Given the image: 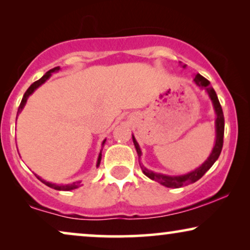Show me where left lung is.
<instances>
[{"label": "left lung", "mask_w": 250, "mask_h": 250, "mask_svg": "<svg viewBox=\"0 0 250 250\" xmlns=\"http://www.w3.org/2000/svg\"><path fill=\"white\" fill-rule=\"evenodd\" d=\"M183 68H186V64H183ZM194 83H196L197 86L200 88H204L206 90L208 97L211 100V104H213L215 115H216V119H215V131H216V138H215V145L213 146V150H211L210 155L208 156V158L205 160V162L201 164V165L196 168L192 172L182 174V175H167V174H162V173H156L152 172L148 168H146L145 165L140 164V167H141L143 174L146 176H148L149 179L152 181H156L162 186L166 188H172V189H177V188L189 186L191 183L197 182L200 177H203L205 173L207 172L208 169L210 168L211 166L214 165V163L218 159V157L221 155L222 146H223V136H224V116H223V110H222V107L220 104V101H218V98L216 95V92L213 87L210 86L209 81L206 80L204 76H201L200 74H197L196 77L193 80ZM133 143H134L136 152H138L139 158L142 155L141 149H140L139 143L136 142L134 135H132Z\"/></svg>", "instance_id": "obj_1"}]
</instances>
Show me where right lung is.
Here are the masks:
<instances>
[{
  "label": "right lung",
  "instance_id": "1",
  "mask_svg": "<svg viewBox=\"0 0 250 250\" xmlns=\"http://www.w3.org/2000/svg\"><path fill=\"white\" fill-rule=\"evenodd\" d=\"M59 70H60V67L52 68V69H50L49 71H46L45 75H44V76H43L42 78H40L39 81L34 82V83H33L32 85H30V86L28 87V90H27V91L25 92V94H23L22 100H21V102H20V105H19L18 112H17V116H18V115L20 114V112H21V110L23 109V107H25V104H26V102H27V99L29 98V95H32V94L34 93V91L36 90V88H39V87L41 86V85L45 83V82H46L47 80H49V78L51 77V75H52L53 73H57V71H59ZM104 143H105V139L104 140V142H102V146H104ZM101 152H102V149L100 150V153H99V157H98V160H97V166L100 165L101 157H102V153H101ZM35 176L37 177V179H39V180L41 181V182L45 184V186L50 187V188H52V189H54V190H59V191H70V190L77 189V188H80V187H81V182H82V181H77V182H73V183H70V184H60V186H59V184L47 182V181H45L44 179H42V177L37 175V174H35Z\"/></svg>",
  "mask_w": 250,
  "mask_h": 250
}]
</instances>
